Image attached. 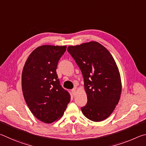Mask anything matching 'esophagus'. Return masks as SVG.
Segmentation results:
<instances>
[{"label":"esophagus","instance_id":"34e87169","mask_svg":"<svg viewBox=\"0 0 146 146\" xmlns=\"http://www.w3.org/2000/svg\"><path fill=\"white\" fill-rule=\"evenodd\" d=\"M76 92V88H74V89H72V94L73 95H75Z\"/></svg>","mask_w":146,"mask_h":146}]
</instances>
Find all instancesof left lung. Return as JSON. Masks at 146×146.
<instances>
[{"mask_svg": "<svg viewBox=\"0 0 146 146\" xmlns=\"http://www.w3.org/2000/svg\"><path fill=\"white\" fill-rule=\"evenodd\" d=\"M67 50L84 79L88 101L81 111L91 121H103L115 108L122 91L121 76L113 56L97 42L69 46Z\"/></svg>", "mask_w": 146, "mask_h": 146, "instance_id": "obj_1", "label": "left lung"}]
</instances>
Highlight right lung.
Segmentation results:
<instances>
[{"label":"right lung","instance_id":"add662e5","mask_svg":"<svg viewBox=\"0 0 146 146\" xmlns=\"http://www.w3.org/2000/svg\"><path fill=\"white\" fill-rule=\"evenodd\" d=\"M66 48V46H40L31 53L22 70V88L27 105L38 120L47 124L60 119L70 101L56 74Z\"/></svg>","mask_w":146,"mask_h":146}]
</instances>
